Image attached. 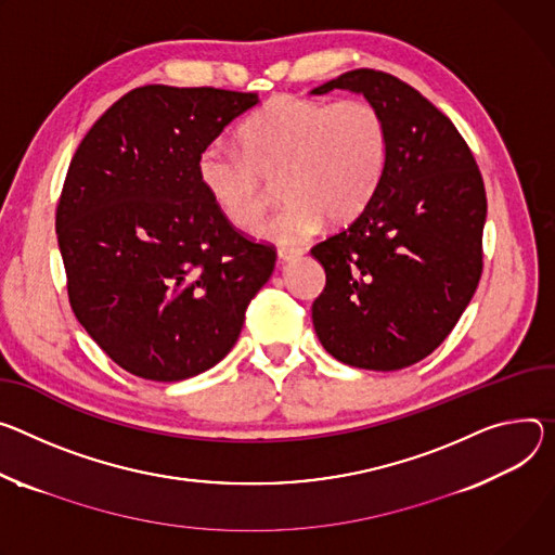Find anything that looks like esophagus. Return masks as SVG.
Returning a JSON list of instances; mask_svg holds the SVG:
<instances>
[{"mask_svg": "<svg viewBox=\"0 0 555 555\" xmlns=\"http://www.w3.org/2000/svg\"><path fill=\"white\" fill-rule=\"evenodd\" d=\"M300 257H304V249H300V247H279V259L285 261V263L296 261Z\"/></svg>", "mask_w": 555, "mask_h": 555, "instance_id": "esophagus-1", "label": "esophagus"}]
</instances>
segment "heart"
<instances>
[{
    "label": "heart",
    "mask_w": 555,
    "mask_h": 555,
    "mask_svg": "<svg viewBox=\"0 0 555 555\" xmlns=\"http://www.w3.org/2000/svg\"><path fill=\"white\" fill-rule=\"evenodd\" d=\"M241 145L212 141L201 150L198 183L234 228L251 232L279 181L287 201L261 234L294 245L310 238L323 219L338 225L365 210L385 172L389 130L367 99L327 104L281 94L245 119Z\"/></svg>",
    "instance_id": "1"
}]
</instances>
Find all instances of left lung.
Wrapping results in <instances>:
<instances>
[{
    "label": "left lung",
    "instance_id": "obj_1",
    "mask_svg": "<svg viewBox=\"0 0 555 555\" xmlns=\"http://www.w3.org/2000/svg\"><path fill=\"white\" fill-rule=\"evenodd\" d=\"M363 92L387 121L389 153L365 210L312 247L325 289L312 323L351 367H410L449 336L482 274L487 194L463 134L398 77L357 68L319 88Z\"/></svg>",
    "mask_w": 555,
    "mask_h": 555
}]
</instances>
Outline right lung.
I'll use <instances>...</instances> for the list:
<instances>
[{"label": "right lung", "mask_w": 555, "mask_h": 555, "mask_svg": "<svg viewBox=\"0 0 555 555\" xmlns=\"http://www.w3.org/2000/svg\"><path fill=\"white\" fill-rule=\"evenodd\" d=\"M257 92L141 86L88 130L55 228L70 308L126 372L175 383L217 365L268 283L276 247L236 230L196 157Z\"/></svg>", "instance_id": "right-lung-1"}]
</instances>
